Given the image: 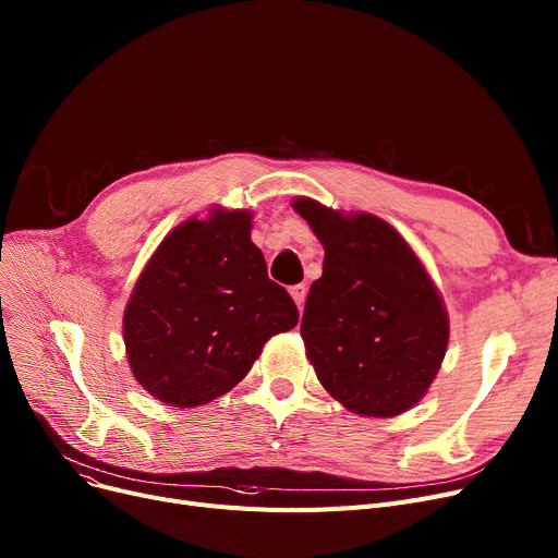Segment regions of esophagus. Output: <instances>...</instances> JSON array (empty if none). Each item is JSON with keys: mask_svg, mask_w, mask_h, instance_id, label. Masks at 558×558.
<instances>
[{"mask_svg": "<svg viewBox=\"0 0 558 558\" xmlns=\"http://www.w3.org/2000/svg\"><path fill=\"white\" fill-rule=\"evenodd\" d=\"M289 294H291V299H294V303L299 305V310H303L305 296H307V287L305 284H294L289 289Z\"/></svg>", "mask_w": 558, "mask_h": 558, "instance_id": "obj_1", "label": "esophagus"}]
</instances>
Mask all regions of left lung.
<instances>
[{
    "label": "left lung",
    "mask_w": 558,
    "mask_h": 558,
    "mask_svg": "<svg viewBox=\"0 0 558 558\" xmlns=\"http://www.w3.org/2000/svg\"><path fill=\"white\" fill-rule=\"evenodd\" d=\"M294 210L326 248L301 337L318 383L350 412L391 418L412 409L446 357L450 324L416 253L375 215H341L312 198Z\"/></svg>",
    "instance_id": "left-lung-1"
}]
</instances>
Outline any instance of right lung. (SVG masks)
<instances>
[{
    "instance_id": "1",
    "label": "right lung",
    "mask_w": 558,
    "mask_h": 558,
    "mask_svg": "<svg viewBox=\"0 0 558 558\" xmlns=\"http://www.w3.org/2000/svg\"><path fill=\"white\" fill-rule=\"evenodd\" d=\"M296 303L267 276L251 213L215 210L175 226L140 274L124 312L137 383L169 407H198L242 383Z\"/></svg>"
}]
</instances>
